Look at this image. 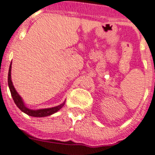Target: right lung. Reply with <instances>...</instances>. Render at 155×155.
Wrapping results in <instances>:
<instances>
[{
    "label": "right lung",
    "mask_w": 155,
    "mask_h": 155,
    "mask_svg": "<svg viewBox=\"0 0 155 155\" xmlns=\"http://www.w3.org/2000/svg\"><path fill=\"white\" fill-rule=\"evenodd\" d=\"M11 65H12V62L9 66V69H8V84L9 90H10L11 96L13 97V101L16 104V105L18 106V108L20 109L21 112L26 113L27 115L31 116V117H47V116L52 115L54 113H55L56 112H58L63 105L65 102H63V104H61L59 105L53 107V108H42V109H30V108H27L25 105V104L23 102L21 97L19 96L16 89L14 88V86L13 85L12 80H11Z\"/></svg>",
    "instance_id": "right-lung-1"
}]
</instances>
